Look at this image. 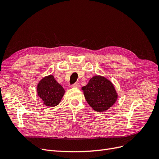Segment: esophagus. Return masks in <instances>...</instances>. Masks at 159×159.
I'll list each match as a JSON object with an SVG mask.
<instances>
[{"label": "esophagus", "mask_w": 159, "mask_h": 159, "mask_svg": "<svg viewBox=\"0 0 159 159\" xmlns=\"http://www.w3.org/2000/svg\"><path fill=\"white\" fill-rule=\"evenodd\" d=\"M72 87L73 88H79L80 87V84L79 83H75L74 84L72 85Z\"/></svg>", "instance_id": "1"}]
</instances>
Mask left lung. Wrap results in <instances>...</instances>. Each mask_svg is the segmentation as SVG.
Wrapping results in <instances>:
<instances>
[{
  "label": "left lung",
  "mask_w": 159,
  "mask_h": 159,
  "mask_svg": "<svg viewBox=\"0 0 159 159\" xmlns=\"http://www.w3.org/2000/svg\"><path fill=\"white\" fill-rule=\"evenodd\" d=\"M81 89L88 103L98 112L109 109L118 97L111 81L101 75L93 76Z\"/></svg>",
  "instance_id": "8db88e82"
}]
</instances>
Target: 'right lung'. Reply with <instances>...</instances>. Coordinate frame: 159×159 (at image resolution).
Segmentation results:
<instances>
[{"mask_svg":"<svg viewBox=\"0 0 159 159\" xmlns=\"http://www.w3.org/2000/svg\"><path fill=\"white\" fill-rule=\"evenodd\" d=\"M37 93L45 105L52 107L60 103L65 90L57 82L54 76L50 75L44 77L38 83Z\"/></svg>","mask_w":159,"mask_h":159,"instance_id":"right-lung-1","label":"right lung"}]
</instances>
